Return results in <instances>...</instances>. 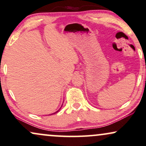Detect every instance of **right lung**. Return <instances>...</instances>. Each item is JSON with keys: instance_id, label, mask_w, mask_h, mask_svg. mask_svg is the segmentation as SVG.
Returning a JSON list of instances; mask_svg holds the SVG:
<instances>
[{"instance_id": "1", "label": "right lung", "mask_w": 146, "mask_h": 146, "mask_svg": "<svg viewBox=\"0 0 146 146\" xmlns=\"http://www.w3.org/2000/svg\"><path fill=\"white\" fill-rule=\"evenodd\" d=\"M62 105H63V104H62ZM62 105H61V107H60V109H59V110H58V111H56V112H54V113H52V114H50V115H52V114H55V113H57V112H59V110H60V109H61V107H62Z\"/></svg>"}]
</instances>
